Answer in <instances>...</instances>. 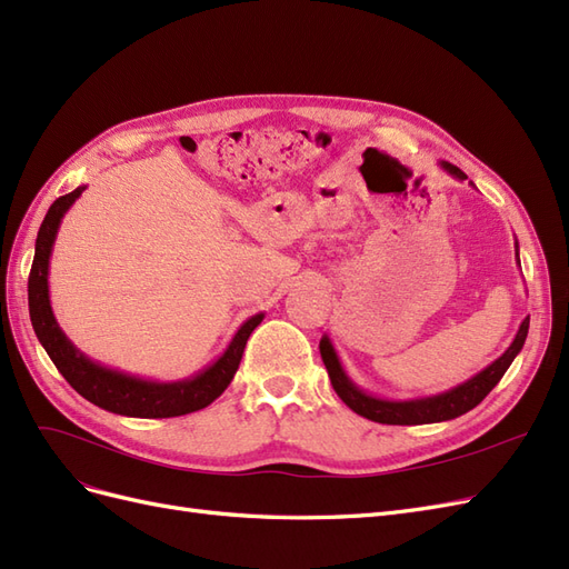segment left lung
<instances>
[{
  "label": "left lung",
  "instance_id": "obj_1",
  "mask_svg": "<svg viewBox=\"0 0 569 569\" xmlns=\"http://www.w3.org/2000/svg\"><path fill=\"white\" fill-rule=\"evenodd\" d=\"M441 168L460 182L468 180V176H465L458 166H453L449 161H441ZM515 251H518V242H515ZM518 263H520V256H518ZM527 332H529V318L522 320L520 330H518V335H515L506 353L498 356L491 366L479 370L475 377H470L468 382H462L449 391L420 396V399H408V401L380 399V396H372V393L360 389L358 385H353V380L347 375V370H343L341 360L327 335L320 339V356H322V363L327 368V375H330V382H332L337 396L353 412H358V416H363L372 422H382V425H429V422H443V420H453L458 416H465V412L485 401V396L498 382H501V377L510 368L515 356L522 351Z\"/></svg>",
  "mask_w": 569,
  "mask_h": 569
}]
</instances>
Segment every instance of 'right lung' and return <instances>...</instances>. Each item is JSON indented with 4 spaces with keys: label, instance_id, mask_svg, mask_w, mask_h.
<instances>
[{
    "label": "right lung",
    "instance_id": "add662e5",
    "mask_svg": "<svg viewBox=\"0 0 569 569\" xmlns=\"http://www.w3.org/2000/svg\"><path fill=\"white\" fill-rule=\"evenodd\" d=\"M84 192V184L73 189L71 194L59 197L49 206L36 239V258H32L30 278H28V306L30 322L40 343L44 347L51 363L66 377L82 399L104 408L116 416L128 418H178L187 412L211 406L218 396L228 389L232 377L242 360L247 339L263 320V313L251 316L239 327L228 349L222 351L209 368L178 382H157L120 372L97 363L84 356L76 343L63 335L54 311L49 303V258L57 242V232L66 211L71 209L76 199Z\"/></svg>",
    "mask_w": 569,
    "mask_h": 569
}]
</instances>
